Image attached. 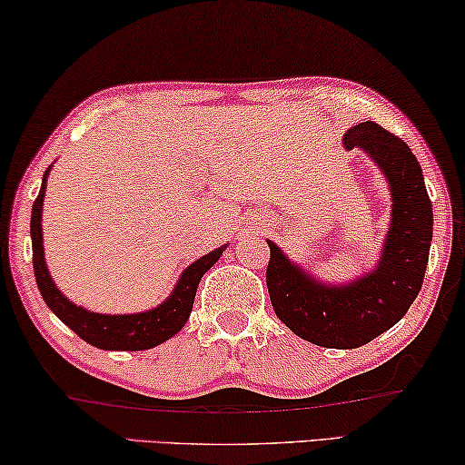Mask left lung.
Segmentation results:
<instances>
[{"instance_id": "obj_1", "label": "left lung", "mask_w": 465, "mask_h": 465, "mask_svg": "<svg viewBox=\"0 0 465 465\" xmlns=\"http://www.w3.org/2000/svg\"><path fill=\"white\" fill-rule=\"evenodd\" d=\"M344 148H363L391 183L392 223L376 272L351 286L330 288L267 242V290L275 315L296 336L325 349H359L403 320L424 283L432 242V203L410 145L365 121L346 131Z\"/></svg>"}]
</instances>
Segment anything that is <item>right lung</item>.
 Returning <instances> with one entry per match:
<instances>
[{
  "instance_id": "1",
  "label": "right lung",
  "mask_w": 465,
  "mask_h": 465,
  "mask_svg": "<svg viewBox=\"0 0 465 465\" xmlns=\"http://www.w3.org/2000/svg\"><path fill=\"white\" fill-rule=\"evenodd\" d=\"M47 175L50 169L45 171L44 183H41L39 196L33 203L31 213V240H33V269L35 280H37L39 292L44 296L47 307L54 311L55 317H60L62 323H66L74 334L83 341L94 344L95 349L104 351H145L152 346L169 341L183 328L185 322L192 313L193 296H196L198 283L203 275L219 261L221 252L225 246L217 248L203 259L185 269L182 280L177 282L173 294L166 299L161 307L143 311L135 315H102L92 313L83 307H77L55 288L50 273H47L45 259H44V233H41V209H44V193L47 185Z\"/></svg>"
}]
</instances>
